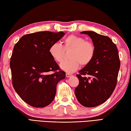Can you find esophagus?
Here are the masks:
<instances>
[{
	"instance_id": "esophagus-1",
	"label": "esophagus",
	"mask_w": 131,
	"mask_h": 131,
	"mask_svg": "<svg viewBox=\"0 0 131 131\" xmlns=\"http://www.w3.org/2000/svg\"><path fill=\"white\" fill-rule=\"evenodd\" d=\"M72 74H71L70 73H66V77L67 78H69V77H72Z\"/></svg>"
}]
</instances>
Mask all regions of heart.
I'll use <instances>...</instances> for the list:
<instances>
[{"instance_id":"b5f03b06","label":"heart","mask_w":131,"mask_h":131,"mask_svg":"<svg viewBox=\"0 0 131 131\" xmlns=\"http://www.w3.org/2000/svg\"><path fill=\"white\" fill-rule=\"evenodd\" d=\"M63 48L71 50L69 58L70 60L64 61L60 65L62 70L68 73L75 72L79 68L80 64L86 66L93 59L96 49L92 42L85 41L84 38L76 35H70L63 41ZM49 54L54 61L60 63L63 59L64 51L61 45L55 43L49 48Z\"/></svg>"}]
</instances>
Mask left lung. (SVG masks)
Masks as SVG:
<instances>
[{
  "mask_svg": "<svg viewBox=\"0 0 131 131\" xmlns=\"http://www.w3.org/2000/svg\"><path fill=\"white\" fill-rule=\"evenodd\" d=\"M81 33L91 38L96 52L91 62L76 75L80 82L74 92L82 105L91 108L105 103L112 94L117 84L120 61L116 45L108 37L91 31Z\"/></svg>",
  "mask_w": 131,
  "mask_h": 131,
  "instance_id": "left-lung-1",
  "label": "left lung"
}]
</instances>
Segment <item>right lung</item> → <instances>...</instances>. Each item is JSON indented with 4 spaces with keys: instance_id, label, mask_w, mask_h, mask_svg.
Masks as SVG:
<instances>
[{
    "instance_id": "add662e5",
    "label": "right lung",
    "mask_w": 131,
    "mask_h": 131,
    "mask_svg": "<svg viewBox=\"0 0 131 131\" xmlns=\"http://www.w3.org/2000/svg\"><path fill=\"white\" fill-rule=\"evenodd\" d=\"M64 35L62 31L31 33L23 35L14 46L9 62L13 85L28 105H49L55 97L58 82L65 78V72L49 52L50 46Z\"/></svg>"
}]
</instances>
